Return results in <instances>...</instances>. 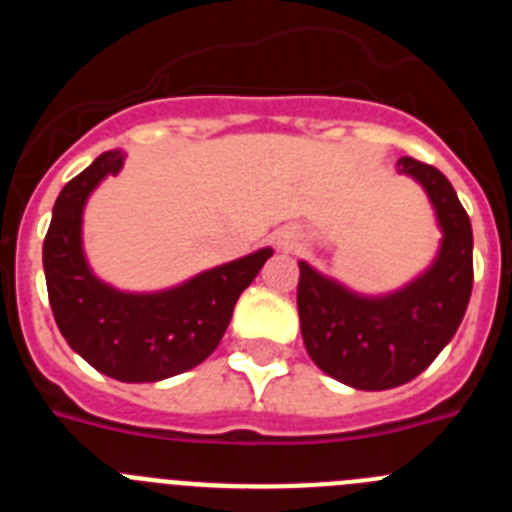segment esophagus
Segmentation results:
<instances>
[{"instance_id": "34e87169", "label": "esophagus", "mask_w": 512, "mask_h": 512, "mask_svg": "<svg viewBox=\"0 0 512 512\" xmlns=\"http://www.w3.org/2000/svg\"><path fill=\"white\" fill-rule=\"evenodd\" d=\"M274 243H277L279 248H295L297 238L295 233H289V230H279V233L274 235Z\"/></svg>"}]
</instances>
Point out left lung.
Instances as JSON below:
<instances>
[{"label":"left lung","mask_w":512,"mask_h":512,"mask_svg":"<svg viewBox=\"0 0 512 512\" xmlns=\"http://www.w3.org/2000/svg\"><path fill=\"white\" fill-rule=\"evenodd\" d=\"M397 171L423 187L441 228L436 259L387 295H361L300 261L297 310L307 354L354 390H392L418 377L454 338L472 295V223L446 176L402 156Z\"/></svg>","instance_id":"obj_1"}]
</instances>
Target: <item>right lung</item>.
Masks as SVG:
<instances>
[{"instance_id":"right-lung-1","label":"right lung","mask_w":512,"mask_h":512,"mask_svg":"<svg viewBox=\"0 0 512 512\" xmlns=\"http://www.w3.org/2000/svg\"><path fill=\"white\" fill-rule=\"evenodd\" d=\"M122 164V151L102 153L61 189L43 241L45 284L58 330L81 359L120 382H161L215 351L235 302L274 251L259 248L158 292H125L102 282L81 241L84 207Z\"/></svg>"}]
</instances>
